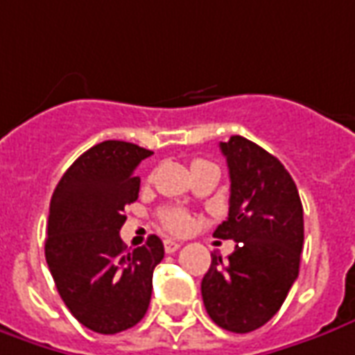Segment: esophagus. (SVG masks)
Segmentation results:
<instances>
[{
	"label": "esophagus",
	"mask_w": 355,
	"mask_h": 355,
	"mask_svg": "<svg viewBox=\"0 0 355 355\" xmlns=\"http://www.w3.org/2000/svg\"><path fill=\"white\" fill-rule=\"evenodd\" d=\"M178 248H180V243H178V241H173V239H167V241H165V252H168V254L177 252Z\"/></svg>",
	"instance_id": "34e87169"
}]
</instances>
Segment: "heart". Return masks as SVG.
<instances>
[{
    "label": "heart",
    "instance_id": "b5f03b06",
    "mask_svg": "<svg viewBox=\"0 0 355 355\" xmlns=\"http://www.w3.org/2000/svg\"><path fill=\"white\" fill-rule=\"evenodd\" d=\"M200 161L202 159H196L194 163H200ZM163 221H165V227L175 231V233H184V231L192 227V218L182 209H168V211H165Z\"/></svg>",
    "mask_w": 355,
    "mask_h": 355
}]
</instances>
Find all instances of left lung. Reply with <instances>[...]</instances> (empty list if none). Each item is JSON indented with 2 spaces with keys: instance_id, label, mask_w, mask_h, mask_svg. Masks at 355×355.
<instances>
[{
  "instance_id": "8db88e82",
  "label": "left lung",
  "mask_w": 355,
  "mask_h": 355,
  "mask_svg": "<svg viewBox=\"0 0 355 355\" xmlns=\"http://www.w3.org/2000/svg\"><path fill=\"white\" fill-rule=\"evenodd\" d=\"M227 159L229 216L214 237L235 241V250L202 279L209 319L229 332H252L282 307L297 279L303 248V206L293 178L278 159L243 136L221 141Z\"/></svg>"
}]
</instances>
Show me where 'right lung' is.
Listing matches in <instances>:
<instances>
[{"label":"right lung","mask_w":355,"mask_h":355,"mask_svg":"<svg viewBox=\"0 0 355 355\" xmlns=\"http://www.w3.org/2000/svg\"><path fill=\"white\" fill-rule=\"evenodd\" d=\"M153 151L108 139L87 149L60 178L50 202L46 262L58 293L83 327L116 334L144 319L153 270L165 257L157 235L126 250L124 208L136 202V167Z\"/></svg>","instance_id":"right-lung-1"}]
</instances>
